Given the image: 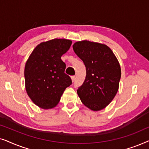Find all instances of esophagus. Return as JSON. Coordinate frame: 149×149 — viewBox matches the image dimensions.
<instances>
[{"label":"esophagus","mask_w":149,"mask_h":149,"mask_svg":"<svg viewBox=\"0 0 149 149\" xmlns=\"http://www.w3.org/2000/svg\"><path fill=\"white\" fill-rule=\"evenodd\" d=\"M71 80H72V82H74V80H75V77H74V76H72V77H71Z\"/></svg>","instance_id":"esophagus-1"}]
</instances>
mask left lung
I'll use <instances>...</instances> for the list:
<instances>
[{"mask_svg":"<svg viewBox=\"0 0 149 149\" xmlns=\"http://www.w3.org/2000/svg\"><path fill=\"white\" fill-rule=\"evenodd\" d=\"M73 50L84 63L86 77L77 90L81 102L93 111H101L114 99L119 89L121 66L113 51L105 44L82 40Z\"/></svg>","mask_w":149,"mask_h":149,"instance_id":"1","label":"left lung"}]
</instances>
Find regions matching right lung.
I'll return each mask as SVG.
<instances>
[{"instance_id":"obj_1","label":"right lung","mask_w":149,"mask_h":149,"mask_svg":"<svg viewBox=\"0 0 149 149\" xmlns=\"http://www.w3.org/2000/svg\"><path fill=\"white\" fill-rule=\"evenodd\" d=\"M72 40L54 38L38 44L32 51L24 69L25 87L34 104L42 109L56 107L66 87L72 84L65 74L66 64L61 60Z\"/></svg>"}]
</instances>
